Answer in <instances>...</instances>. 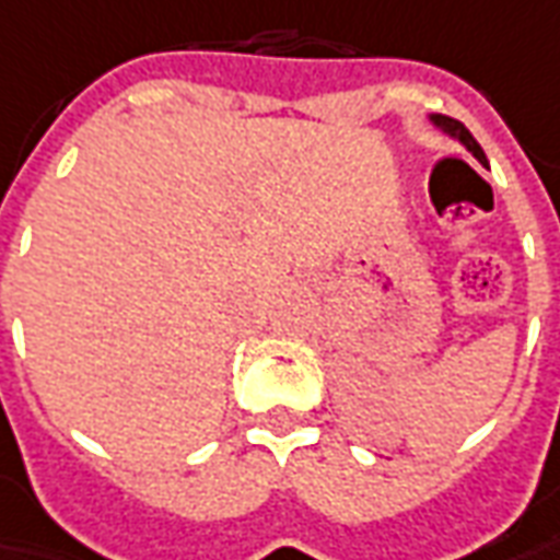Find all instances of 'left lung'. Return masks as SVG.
Returning a JSON list of instances; mask_svg holds the SVG:
<instances>
[{
    "label": "left lung",
    "mask_w": 560,
    "mask_h": 560,
    "mask_svg": "<svg viewBox=\"0 0 560 560\" xmlns=\"http://www.w3.org/2000/svg\"><path fill=\"white\" fill-rule=\"evenodd\" d=\"M430 124H433V127H436L439 132H445V136H451V139H457V142L463 144V148H466V151H469L480 165H487L483 148H480V144L475 142V136H471V132L466 130L463 124L454 121V118H448V115H430Z\"/></svg>",
    "instance_id": "1"
}]
</instances>
